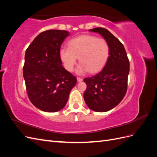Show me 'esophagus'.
<instances>
[{
    "label": "esophagus",
    "instance_id": "esophagus-1",
    "mask_svg": "<svg viewBox=\"0 0 157 157\" xmlns=\"http://www.w3.org/2000/svg\"><path fill=\"white\" fill-rule=\"evenodd\" d=\"M77 81L78 82H81V81H82V80H83V79L82 78H80V77H77Z\"/></svg>",
    "mask_w": 157,
    "mask_h": 157
}]
</instances>
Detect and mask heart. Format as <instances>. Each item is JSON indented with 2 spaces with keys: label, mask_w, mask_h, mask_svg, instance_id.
Returning a JSON list of instances; mask_svg holds the SVG:
<instances>
[{
  "label": "heart",
  "mask_w": 157,
  "mask_h": 157,
  "mask_svg": "<svg viewBox=\"0 0 157 157\" xmlns=\"http://www.w3.org/2000/svg\"><path fill=\"white\" fill-rule=\"evenodd\" d=\"M68 48L59 50V57L65 69L71 72L77 63V58L80 63L77 73L83 75L89 71L94 73L101 70L109 58V46L103 39L93 35H83L71 39Z\"/></svg>",
  "instance_id": "obj_1"
}]
</instances>
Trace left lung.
<instances>
[{
  "mask_svg": "<svg viewBox=\"0 0 157 157\" xmlns=\"http://www.w3.org/2000/svg\"><path fill=\"white\" fill-rule=\"evenodd\" d=\"M89 31L99 33L105 39L109 56L100 72L84 79L87 86L84 99L92 110L106 112L116 107L125 96L130 62L124 46L107 29L97 27Z\"/></svg>",
  "mask_w": 157,
  "mask_h": 157,
  "instance_id": "1",
  "label": "left lung"
}]
</instances>
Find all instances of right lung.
<instances>
[{
	"label": "right lung",
	"instance_id": "obj_1",
	"mask_svg": "<svg viewBox=\"0 0 157 157\" xmlns=\"http://www.w3.org/2000/svg\"><path fill=\"white\" fill-rule=\"evenodd\" d=\"M69 33L47 30L42 32L26 50L23 67L29 100L45 112H57L66 105L77 78L62 65L61 45Z\"/></svg>",
	"mask_w": 157,
	"mask_h": 157
}]
</instances>
